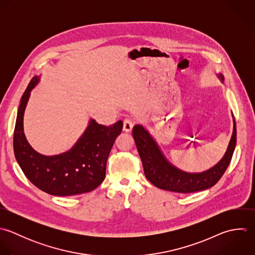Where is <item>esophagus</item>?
<instances>
[{"label":"esophagus","mask_w":255,"mask_h":255,"mask_svg":"<svg viewBox=\"0 0 255 255\" xmlns=\"http://www.w3.org/2000/svg\"><path fill=\"white\" fill-rule=\"evenodd\" d=\"M132 129H133V123L130 120L125 119L123 122V131L126 133H130Z\"/></svg>","instance_id":"obj_1"}]
</instances>
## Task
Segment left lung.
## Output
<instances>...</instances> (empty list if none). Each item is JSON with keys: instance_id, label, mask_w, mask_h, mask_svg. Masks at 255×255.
<instances>
[{"instance_id": "left-lung-1", "label": "left lung", "mask_w": 255, "mask_h": 255, "mask_svg": "<svg viewBox=\"0 0 255 255\" xmlns=\"http://www.w3.org/2000/svg\"><path fill=\"white\" fill-rule=\"evenodd\" d=\"M217 76L224 83V75L218 73ZM233 121V135L225 155L215 166L199 173L186 172L173 165L149 130L143 125H136L133 129V137L142 160L146 178L159 189L181 194L195 193L212 188L228 169L237 146V124L234 115Z\"/></svg>"}]
</instances>
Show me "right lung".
<instances>
[{
  "label": "right lung",
  "instance_id": "1",
  "mask_svg": "<svg viewBox=\"0 0 255 255\" xmlns=\"http://www.w3.org/2000/svg\"><path fill=\"white\" fill-rule=\"evenodd\" d=\"M39 80L40 75L30 80L19 101L13 132L15 160L30 183L49 195L66 197L91 192L105 179L106 162L122 132L123 122L120 120L106 127L90 118L69 150L52 156L42 155L29 145L23 132L24 110Z\"/></svg>",
  "mask_w": 255,
  "mask_h": 255
}]
</instances>
